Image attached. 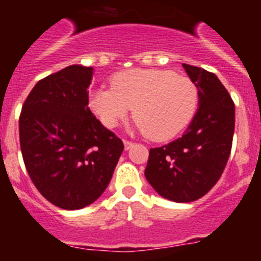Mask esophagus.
Returning <instances> with one entry per match:
<instances>
[{
    "instance_id": "esophagus-1",
    "label": "esophagus",
    "mask_w": 261,
    "mask_h": 261,
    "mask_svg": "<svg viewBox=\"0 0 261 261\" xmlns=\"http://www.w3.org/2000/svg\"><path fill=\"white\" fill-rule=\"evenodd\" d=\"M133 142L132 141H128V140H124V147H125V150H129L130 147L133 146Z\"/></svg>"
}]
</instances>
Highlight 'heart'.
<instances>
[{"label": "heart", "mask_w": 261, "mask_h": 261, "mask_svg": "<svg viewBox=\"0 0 261 261\" xmlns=\"http://www.w3.org/2000/svg\"><path fill=\"white\" fill-rule=\"evenodd\" d=\"M111 89L89 95L91 111L107 128H115L132 111L135 126L154 141H167L192 120L199 91L190 78L165 69H129L112 75Z\"/></svg>", "instance_id": "b5f03b06"}]
</instances>
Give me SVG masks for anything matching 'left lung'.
I'll return each instance as SVG.
<instances>
[{
  "mask_svg": "<svg viewBox=\"0 0 261 261\" xmlns=\"http://www.w3.org/2000/svg\"><path fill=\"white\" fill-rule=\"evenodd\" d=\"M199 90V110L180 138L153 147L145 176L167 200L191 202L216 186L230 156L235 106L214 73L183 64Z\"/></svg>",
  "mask_w": 261,
  "mask_h": 261,
  "instance_id": "1",
  "label": "left lung"
}]
</instances>
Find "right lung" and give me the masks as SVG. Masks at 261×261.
I'll use <instances>...</instances> for the list:
<instances>
[{
	"label": "right lung",
	"instance_id": "right-lung-1",
	"mask_svg": "<svg viewBox=\"0 0 261 261\" xmlns=\"http://www.w3.org/2000/svg\"><path fill=\"white\" fill-rule=\"evenodd\" d=\"M93 68L70 65L43 78L23 103L19 141L32 183L66 211L93 204L105 192L123 141L89 108Z\"/></svg>",
	"mask_w": 261,
	"mask_h": 261
}]
</instances>
